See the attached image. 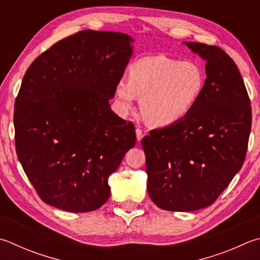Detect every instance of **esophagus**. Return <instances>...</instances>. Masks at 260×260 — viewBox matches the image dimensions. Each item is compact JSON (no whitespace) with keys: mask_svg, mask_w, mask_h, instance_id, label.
Returning <instances> with one entry per match:
<instances>
[{"mask_svg":"<svg viewBox=\"0 0 260 260\" xmlns=\"http://www.w3.org/2000/svg\"><path fill=\"white\" fill-rule=\"evenodd\" d=\"M136 140H138L139 141V142H140V141L141 140H142L143 139V133H142V129H140V128H136Z\"/></svg>","mask_w":260,"mask_h":260,"instance_id":"esophagus-1","label":"esophagus"}]
</instances>
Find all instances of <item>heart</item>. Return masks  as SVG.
<instances>
[{
    "label": "heart",
    "mask_w": 260,
    "mask_h": 260,
    "mask_svg": "<svg viewBox=\"0 0 260 260\" xmlns=\"http://www.w3.org/2000/svg\"><path fill=\"white\" fill-rule=\"evenodd\" d=\"M205 82L204 69L194 61L145 56L131 64L128 81L122 78L117 82L116 107L121 115H127L140 98L141 111L149 125L171 126L193 110Z\"/></svg>",
    "instance_id": "1"
}]
</instances>
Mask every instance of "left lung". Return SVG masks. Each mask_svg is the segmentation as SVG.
<instances>
[{
  "instance_id": "obj_1",
  "label": "left lung",
  "mask_w": 260,
  "mask_h": 260,
  "mask_svg": "<svg viewBox=\"0 0 260 260\" xmlns=\"http://www.w3.org/2000/svg\"><path fill=\"white\" fill-rule=\"evenodd\" d=\"M184 44L206 61L204 91L184 119L141 141L150 199L169 211L214 204L241 169L251 131L250 99L234 61L218 46Z\"/></svg>"
}]
</instances>
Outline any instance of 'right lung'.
<instances>
[{
    "label": "right lung",
    "instance_id": "right-lung-1",
    "mask_svg": "<svg viewBox=\"0 0 260 260\" xmlns=\"http://www.w3.org/2000/svg\"><path fill=\"white\" fill-rule=\"evenodd\" d=\"M132 42L122 32L82 30L27 69L15 103L16 151L45 204L87 212L109 199L108 177L136 142L133 122L109 103Z\"/></svg>",
    "mask_w": 260,
    "mask_h": 260
}]
</instances>
